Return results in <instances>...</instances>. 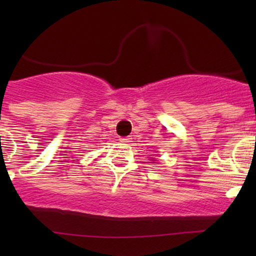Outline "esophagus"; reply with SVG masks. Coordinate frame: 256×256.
I'll return each instance as SVG.
<instances>
[{
	"instance_id": "obj_1",
	"label": "esophagus",
	"mask_w": 256,
	"mask_h": 256,
	"mask_svg": "<svg viewBox=\"0 0 256 256\" xmlns=\"http://www.w3.org/2000/svg\"><path fill=\"white\" fill-rule=\"evenodd\" d=\"M131 140H132L131 137H124V138H122L120 140H122V142H124V143H130Z\"/></svg>"
}]
</instances>
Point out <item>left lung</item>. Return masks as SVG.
<instances>
[{
    "instance_id": "1",
    "label": "left lung",
    "mask_w": 256,
    "mask_h": 256,
    "mask_svg": "<svg viewBox=\"0 0 256 256\" xmlns=\"http://www.w3.org/2000/svg\"><path fill=\"white\" fill-rule=\"evenodd\" d=\"M154 164H155V162H154Z\"/></svg>"
}]
</instances>
